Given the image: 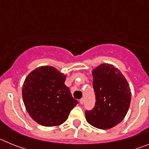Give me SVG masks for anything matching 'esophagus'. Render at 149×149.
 Instances as JSON below:
<instances>
[{
    "mask_svg": "<svg viewBox=\"0 0 149 149\" xmlns=\"http://www.w3.org/2000/svg\"><path fill=\"white\" fill-rule=\"evenodd\" d=\"M80 103H81V104H83L84 103V98H81V99L80 100Z\"/></svg>",
    "mask_w": 149,
    "mask_h": 149,
    "instance_id": "1",
    "label": "esophagus"
}]
</instances>
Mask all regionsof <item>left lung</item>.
<instances>
[{
	"instance_id": "obj_1",
	"label": "left lung",
	"mask_w": 149,
	"mask_h": 149,
	"mask_svg": "<svg viewBox=\"0 0 149 149\" xmlns=\"http://www.w3.org/2000/svg\"><path fill=\"white\" fill-rule=\"evenodd\" d=\"M95 104L86 110L88 123L99 129H110L120 123L128 111L131 89L122 72L114 65L103 63L93 71Z\"/></svg>"
}]
</instances>
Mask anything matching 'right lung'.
<instances>
[{
    "instance_id": "obj_1",
    "label": "right lung",
    "mask_w": 149,
    "mask_h": 149,
    "mask_svg": "<svg viewBox=\"0 0 149 149\" xmlns=\"http://www.w3.org/2000/svg\"><path fill=\"white\" fill-rule=\"evenodd\" d=\"M65 75L52 66L45 65L30 72L22 86L26 110L41 125H60L78 104L65 85Z\"/></svg>"
}]
</instances>
